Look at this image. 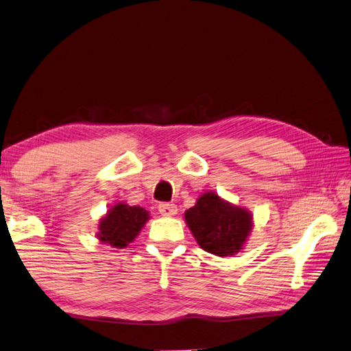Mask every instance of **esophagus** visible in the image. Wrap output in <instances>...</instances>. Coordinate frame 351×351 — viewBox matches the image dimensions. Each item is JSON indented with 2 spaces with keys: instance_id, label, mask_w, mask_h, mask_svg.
Listing matches in <instances>:
<instances>
[{
  "instance_id": "obj_1",
  "label": "esophagus",
  "mask_w": 351,
  "mask_h": 351,
  "mask_svg": "<svg viewBox=\"0 0 351 351\" xmlns=\"http://www.w3.org/2000/svg\"><path fill=\"white\" fill-rule=\"evenodd\" d=\"M158 210L162 217H172L178 213V208L175 203H160Z\"/></svg>"
}]
</instances>
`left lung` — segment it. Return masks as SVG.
Returning <instances> with one entry per match:
<instances>
[{"mask_svg":"<svg viewBox=\"0 0 351 351\" xmlns=\"http://www.w3.org/2000/svg\"><path fill=\"white\" fill-rule=\"evenodd\" d=\"M185 223L200 248L218 257L239 252L254 226L248 209L223 200L214 191L202 194L185 210Z\"/></svg>","mask_w":351,"mask_h":351,"instance_id":"obj_1","label":"left lung"}]
</instances>
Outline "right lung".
Wrapping results in <instances>:
<instances>
[{"instance_id": "1", "label": "right lung", "mask_w": 351, "mask_h": 351, "mask_svg": "<svg viewBox=\"0 0 351 351\" xmlns=\"http://www.w3.org/2000/svg\"><path fill=\"white\" fill-rule=\"evenodd\" d=\"M149 218V213L145 208L117 203L100 219L97 238L113 248H125L137 238Z\"/></svg>"}]
</instances>
